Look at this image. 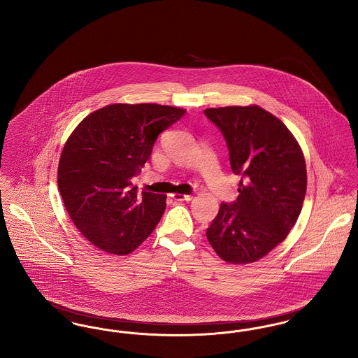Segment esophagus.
Masks as SVG:
<instances>
[{
	"instance_id": "34e87169",
	"label": "esophagus",
	"mask_w": 358,
	"mask_h": 358,
	"mask_svg": "<svg viewBox=\"0 0 358 358\" xmlns=\"http://www.w3.org/2000/svg\"><path fill=\"white\" fill-rule=\"evenodd\" d=\"M171 197L176 201H190L193 199V196H190V194H180V193H174V194H171Z\"/></svg>"
}]
</instances>
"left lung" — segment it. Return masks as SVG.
<instances>
[{"label": "left lung", "mask_w": 358, "mask_h": 358, "mask_svg": "<svg viewBox=\"0 0 358 358\" xmlns=\"http://www.w3.org/2000/svg\"><path fill=\"white\" fill-rule=\"evenodd\" d=\"M225 138L231 169L240 176L235 203H222L206 228L216 254L232 264L267 255L299 217L307 173L305 157L286 124L259 106L206 108Z\"/></svg>", "instance_id": "8db88e82"}]
</instances>
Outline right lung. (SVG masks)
<instances>
[{
	"label": "right lung",
	"instance_id": "add662e5",
	"mask_svg": "<svg viewBox=\"0 0 358 358\" xmlns=\"http://www.w3.org/2000/svg\"><path fill=\"white\" fill-rule=\"evenodd\" d=\"M185 113L154 103H117L91 113L69 136L57 185L71 220L99 250L127 255L161 220L166 194L138 193L131 178L150 158L158 136Z\"/></svg>",
	"mask_w": 358,
	"mask_h": 358
}]
</instances>
